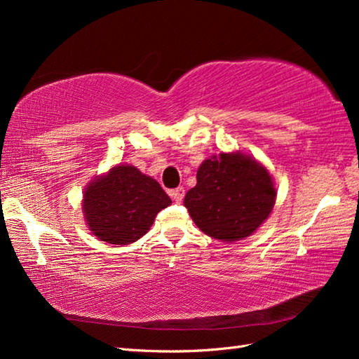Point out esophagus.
Returning <instances> with one entry per match:
<instances>
[{"mask_svg":"<svg viewBox=\"0 0 359 359\" xmlns=\"http://www.w3.org/2000/svg\"><path fill=\"white\" fill-rule=\"evenodd\" d=\"M170 196L172 197V199L177 202V203H180L182 201H184V196H185V189H184V187H179V188H175V189H171L170 191Z\"/></svg>","mask_w":359,"mask_h":359,"instance_id":"1","label":"esophagus"}]
</instances>
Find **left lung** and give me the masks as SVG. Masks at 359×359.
Instances as JSON below:
<instances>
[{"label": "left lung", "instance_id": "obj_1", "mask_svg": "<svg viewBox=\"0 0 359 359\" xmlns=\"http://www.w3.org/2000/svg\"><path fill=\"white\" fill-rule=\"evenodd\" d=\"M274 201L276 189L262 165L239 152H222L199 166L197 184L184 203L205 234L233 242L255 233L270 216Z\"/></svg>", "mask_w": 359, "mask_h": 359}]
</instances>
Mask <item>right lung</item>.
Segmentation results:
<instances>
[{
    "label": "right lung",
    "mask_w": 359,
    "mask_h": 359,
    "mask_svg": "<svg viewBox=\"0 0 359 359\" xmlns=\"http://www.w3.org/2000/svg\"><path fill=\"white\" fill-rule=\"evenodd\" d=\"M170 203L158 182L135 166L120 165L86 188L83 211L98 239L128 245L147 234L157 212Z\"/></svg>",
    "instance_id": "obj_1"
}]
</instances>
